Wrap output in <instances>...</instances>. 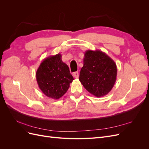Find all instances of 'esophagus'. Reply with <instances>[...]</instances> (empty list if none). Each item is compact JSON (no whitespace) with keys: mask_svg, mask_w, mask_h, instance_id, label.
Segmentation results:
<instances>
[{"mask_svg":"<svg viewBox=\"0 0 149 149\" xmlns=\"http://www.w3.org/2000/svg\"><path fill=\"white\" fill-rule=\"evenodd\" d=\"M73 76L75 78H78L79 77V73L78 71L74 72V73H73Z\"/></svg>","mask_w":149,"mask_h":149,"instance_id":"1","label":"esophagus"}]
</instances>
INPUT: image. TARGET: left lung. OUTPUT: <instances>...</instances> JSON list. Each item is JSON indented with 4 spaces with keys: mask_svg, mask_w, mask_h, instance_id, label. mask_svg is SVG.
Segmentation results:
<instances>
[{
    "mask_svg": "<svg viewBox=\"0 0 149 149\" xmlns=\"http://www.w3.org/2000/svg\"><path fill=\"white\" fill-rule=\"evenodd\" d=\"M117 72L115 62L104 52L98 49L87 50L84 53L79 81L89 93L100 97L107 95L114 87Z\"/></svg>",
    "mask_w": 149,
    "mask_h": 149,
    "instance_id": "1",
    "label": "left lung"
}]
</instances>
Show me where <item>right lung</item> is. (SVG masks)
Instances as JSON below:
<instances>
[{
  "label": "right lung",
  "mask_w": 149,
  "mask_h": 149,
  "mask_svg": "<svg viewBox=\"0 0 149 149\" xmlns=\"http://www.w3.org/2000/svg\"><path fill=\"white\" fill-rule=\"evenodd\" d=\"M60 53L49 56L40 63L36 73V79L45 95L58 100L66 93L73 77L69 67L62 61Z\"/></svg>",
  "instance_id": "1"
}]
</instances>
